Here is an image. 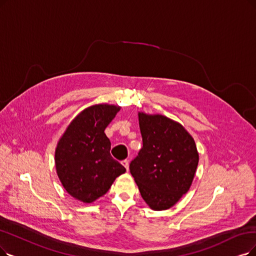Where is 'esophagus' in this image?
<instances>
[{
    "mask_svg": "<svg viewBox=\"0 0 256 256\" xmlns=\"http://www.w3.org/2000/svg\"><path fill=\"white\" fill-rule=\"evenodd\" d=\"M122 165L124 166L125 168H126V170L128 171L129 170V162L127 160H122Z\"/></svg>",
    "mask_w": 256,
    "mask_h": 256,
    "instance_id": "esophagus-1",
    "label": "esophagus"
}]
</instances>
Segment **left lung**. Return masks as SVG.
Listing matches in <instances>:
<instances>
[{"label":"left lung","mask_w":256,"mask_h":256,"mask_svg":"<svg viewBox=\"0 0 256 256\" xmlns=\"http://www.w3.org/2000/svg\"><path fill=\"white\" fill-rule=\"evenodd\" d=\"M142 148L130 162V173L147 205L171 208L187 193L198 165L196 142L180 122L138 112Z\"/></svg>","instance_id":"obj_1"}]
</instances>
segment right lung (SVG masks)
<instances>
[{"mask_svg":"<svg viewBox=\"0 0 256 256\" xmlns=\"http://www.w3.org/2000/svg\"><path fill=\"white\" fill-rule=\"evenodd\" d=\"M120 107L98 104L86 108L70 122L56 149L58 176L71 196L92 202L107 193L126 172L110 154L105 129Z\"/></svg>","mask_w":256,"mask_h":256,"instance_id":"obj_1","label":"right lung"}]
</instances>
